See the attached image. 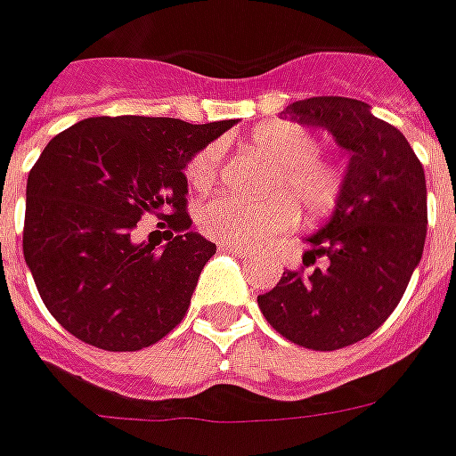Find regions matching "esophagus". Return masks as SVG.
<instances>
[{
    "label": "esophagus",
    "instance_id": "34e87169",
    "mask_svg": "<svg viewBox=\"0 0 456 456\" xmlns=\"http://www.w3.org/2000/svg\"><path fill=\"white\" fill-rule=\"evenodd\" d=\"M218 249H221V252H225V255L240 256V259H252V255H255V252H249V249H245V248H238V245H218Z\"/></svg>",
    "mask_w": 456,
    "mask_h": 456
}]
</instances>
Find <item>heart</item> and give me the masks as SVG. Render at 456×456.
<instances>
[{
  "label": "heart",
  "mask_w": 456,
  "mask_h": 456,
  "mask_svg": "<svg viewBox=\"0 0 456 456\" xmlns=\"http://www.w3.org/2000/svg\"><path fill=\"white\" fill-rule=\"evenodd\" d=\"M252 146L276 166L269 190L283 194L259 204H248L224 194L204 201L197 208V225L207 238L238 248H262L279 240L296 225V204L310 216L327 214L334 208L344 175L337 163L317 156L320 143L305 126L283 119L266 122L252 134ZM221 159V143H208L191 156L184 170L191 190L201 191L214 184Z\"/></svg>",
  "instance_id": "b5f03b06"
}]
</instances>
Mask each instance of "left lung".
<instances>
[{
    "instance_id": "obj_1",
    "label": "left lung",
    "mask_w": 456,
    "mask_h": 456,
    "mask_svg": "<svg viewBox=\"0 0 456 456\" xmlns=\"http://www.w3.org/2000/svg\"><path fill=\"white\" fill-rule=\"evenodd\" d=\"M283 115L324 126L348 166L331 218L313 232V272H283L259 310L281 337L313 351H337L370 337L395 313L426 245L423 166L396 126L370 105L341 95L290 102Z\"/></svg>"
}]
</instances>
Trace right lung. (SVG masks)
Returning <instances> with one entry per match:
<instances>
[{
    "instance_id": "right-lung-1",
    "label": "right lung",
    "mask_w": 456,
    "mask_h": 456,
    "mask_svg": "<svg viewBox=\"0 0 456 456\" xmlns=\"http://www.w3.org/2000/svg\"><path fill=\"white\" fill-rule=\"evenodd\" d=\"M232 125L88 118L47 143L26 184L23 256L69 334L102 351H139L183 322L216 255L190 231L184 167ZM143 213H162L174 231L163 250L131 240Z\"/></svg>"
}]
</instances>
